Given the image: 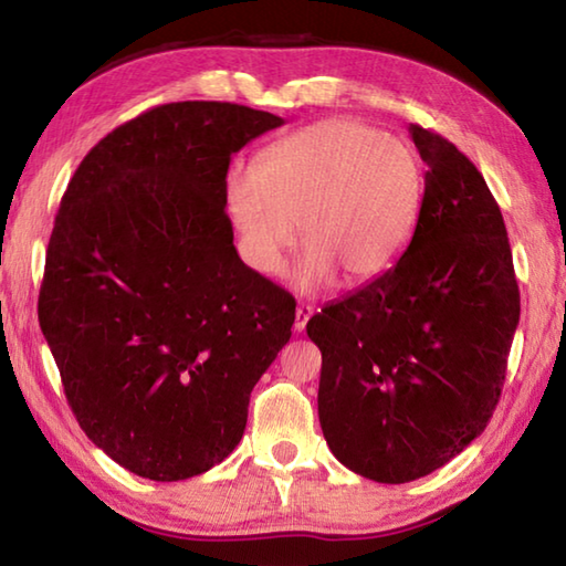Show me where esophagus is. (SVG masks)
Masks as SVG:
<instances>
[{
    "label": "esophagus",
    "instance_id": "34e87169",
    "mask_svg": "<svg viewBox=\"0 0 566 566\" xmlns=\"http://www.w3.org/2000/svg\"><path fill=\"white\" fill-rule=\"evenodd\" d=\"M312 314H314V306H310V304H300V306H296V317H294V332H304L306 322H310Z\"/></svg>",
    "mask_w": 566,
    "mask_h": 566
}]
</instances>
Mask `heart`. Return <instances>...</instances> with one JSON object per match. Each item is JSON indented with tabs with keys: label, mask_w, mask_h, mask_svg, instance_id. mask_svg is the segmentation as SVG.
<instances>
[{
	"label": "heart",
	"mask_w": 566,
	"mask_h": 566,
	"mask_svg": "<svg viewBox=\"0 0 566 566\" xmlns=\"http://www.w3.org/2000/svg\"><path fill=\"white\" fill-rule=\"evenodd\" d=\"M421 165L395 134L354 119H327L290 134L264 151L260 169L227 177L229 212L252 270L276 272L294 242L306 247L294 266L300 290H317L337 272L347 284L385 274L417 222Z\"/></svg>",
	"instance_id": "obj_1"
}]
</instances>
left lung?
Here are the masks:
<instances>
[{"mask_svg": "<svg viewBox=\"0 0 566 566\" xmlns=\"http://www.w3.org/2000/svg\"><path fill=\"white\" fill-rule=\"evenodd\" d=\"M409 134L427 165L409 247L306 322L322 352L324 439L381 484L432 474L484 432L520 324L510 239L484 177L442 134Z\"/></svg>", "mask_w": 566, "mask_h": 566, "instance_id": "1", "label": "left lung"}]
</instances>
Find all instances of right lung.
Here are the masks:
<instances>
[{
	"label": "right lung",
	"instance_id": "right-lung-1",
	"mask_svg": "<svg viewBox=\"0 0 566 566\" xmlns=\"http://www.w3.org/2000/svg\"><path fill=\"white\" fill-rule=\"evenodd\" d=\"M282 124L161 104L109 132L64 191L40 327L84 434L134 474L177 482L232 454L292 337L294 296L239 260L224 212L232 155Z\"/></svg>",
	"mask_w": 566,
	"mask_h": 566
}]
</instances>
